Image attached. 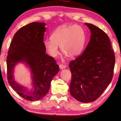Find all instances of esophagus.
Instances as JSON below:
<instances>
[{"label": "esophagus", "instance_id": "esophagus-1", "mask_svg": "<svg viewBox=\"0 0 121 121\" xmlns=\"http://www.w3.org/2000/svg\"><path fill=\"white\" fill-rule=\"evenodd\" d=\"M66 67H67V66H66L65 65H64V64H59V68H60V69L65 68Z\"/></svg>", "mask_w": 121, "mask_h": 121}]
</instances>
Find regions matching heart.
Masks as SVG:
<instances>
[{
  "mask_svg": "<svg viewBox=\"0 0 121 121\" xmlns=\"http://www.w3.org/2000/svg\"><path fill=\"white\" fill-rule=\"evenodd\" d=\"M85 43V32L80 26L63 25L58 27L51 37L44 41V46L53 57L58 55L59 46H60L62 52L73 59L80 55Z\"/></svg>",
  "mask_w": 121,
  "mask_h": 121,
  "instance_id": "heart-1",
  "label": "heart"
}]
</instances>
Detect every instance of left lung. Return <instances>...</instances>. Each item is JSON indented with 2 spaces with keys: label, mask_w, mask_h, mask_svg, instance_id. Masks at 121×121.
<instances>
[{
  "label": "left lung",
  "mask_w": 121,
  "mask_h": 121,
  "mask_svg": "<svg viewBox=\"0 0 121 121\" xmlns=\"http://www.w3.org/2000/svg\"><path fill=\"white\" fill-rule=\"evenodd\" d=\"M85 24L90 39L82 54L69 63V91L76 100L87 103L98 99L111 82L115 56L107 34L94 25Z\"/></svg>",
  "instance_id": "left-lung-1"
}]
</instances>
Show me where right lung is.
<instances>
[{"label":"right lung","mask_w":121,"mask_h":121,"mask_svg":"<svg viewBox=\"0 0 121 121\" xmlns=\"http://www.w3.org/2000/svg\"><path fill=\"white\" fill-rule=\"evenodd\" d=\"M45 26L44 22H34L20 28L14 35L8 53V82L16 93L29 101L40 100L47 95L51 81L59 70L55 59L46 53L43 42ZM20 62H25L30 68L33 78L31 90L14 80V67Z\"/></svg>","instance_id":"1"}]
</instances>
